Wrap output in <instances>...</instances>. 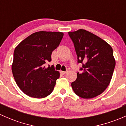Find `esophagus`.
I'll return each instance as SVG.
<instances>
[{
  "label": "esophagus",
  "instance_id": "1",
  "mask_svg": "<svg viewBox=\"0 0 126 126\" xmlns=\"http://www.w3.org/2000/svg\"><path fill=\"white\" fill-rule=\"evenodd\" d=\"M60 72H61V74H62L64 75V74H65L66 73L67 71H61Z\"/></svg>",
  "mask_w": 126,
  "mask_h": 126
}]
</instances>
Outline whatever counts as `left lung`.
Here are the masks:
<instances>
[{
  "label": "left lung",
  "instance_id": "1",
  "mask_svg": "<svg viewBox=\"0 0 126 126\" xmlns=\"http://www.w3.org/2000/svg\"><path fill=\"white\" fill-rule=\"evenodd\" d=\"M68 33L83 70L77 72L71 87L79 97L93 98L102 93L111 81L116 64L113 49L104 39L84 29Z\"/></svg>",
  "mask_w": 126,
  "mask_h": 126
}]
</instances>
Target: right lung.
<instances>
[{
  "label": "right lung",
  "instance_id": "obj_1",
  "mask_svg": "<svg viewBox=\"0 0 126 126\" xmlns=\"http://www.w3.org/2000/svg\"><path fill=\"white\" fill-rule=\"evenodd\" d=\"M64 33L39 31L24 39L16 47L11 66L14 79L27 96L44 98L54 90L60 72L54 66L46 68L51 54L58 47Z\"/></svg>",
  "mask_w": 126,
  "mask_h": 126
}]
</instances>
